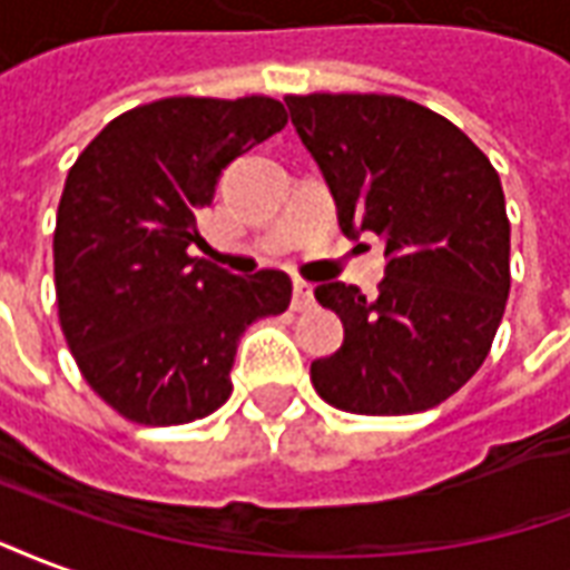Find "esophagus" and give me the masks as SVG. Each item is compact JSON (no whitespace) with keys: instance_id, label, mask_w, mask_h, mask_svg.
Instances as JSON below:
<instances>
[{"instance_id":"esophagus-1","label":"esophagus","mask_w":570,"mask_h":570,"mask_svg":"<svg viewBox=\"0 0 570 570\" xmlns=\"http://www.w3.org/2000/svg\"><path fill=\"white\" fill-rule=\"evenodd\" d=\"M313 285L309 282H294V294H291V309L294 313H306V309H313Z\"/></svg>"}]
</instances>
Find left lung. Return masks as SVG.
Returning <instances> with one entry per match:
<instances>
[{"label": "left lung", "mask_w": 570, "mask_h": 570, "mask_svg": "<svg viewBox=\"0 0 570 570\" xmlns=\"http://www.w3.org/2000/svg\"><path fill=\"white\" fill-rule=\"evenodd\" d=\"M291 124L336 199L343 234H376V297L325 282L315 301L343 346L313 361L315 392L358 416L443 404L480 371L510 294V222L495 166L419 102L385 94L285 97Z\"/></svg>", "instance_id": "obj_1"}]
</instances>
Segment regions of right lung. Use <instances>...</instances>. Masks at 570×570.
Wrapping results in <instances>:
<instances>
[{"instance_id":"add662e5","label":"right lung","mask_w":570,"mask_h":570,"mask_svg":"<svg viewBox=\"0 0 570 570\" xmlns=\"http://www.w3.org/2000/svg\"><path fill=\"white\" fill-rule=\"evenodd\" d=\"M288 124L269 97H169L118 115L78 154L53 230V285L87 385L139 425L230 397L236 343L291 303L282 269L234 276L188 248L222 169Z\"/></svg>"}]
</instances>
